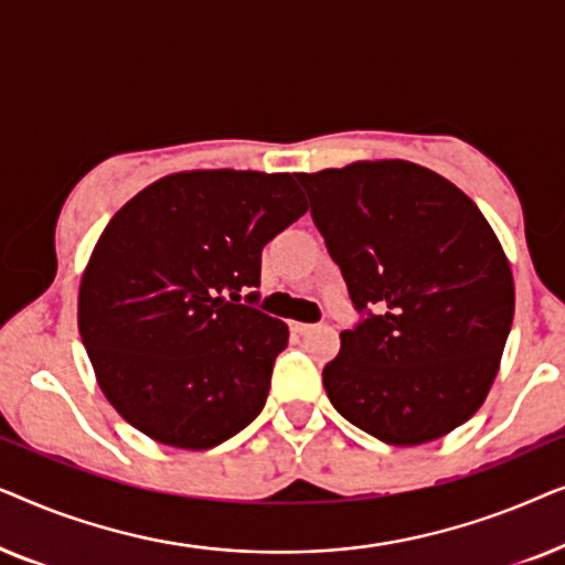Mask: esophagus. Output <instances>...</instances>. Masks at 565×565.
<instances>
[{"instance_id":"obj_1","label":"esophagus","mask_w":565,"mask_h":565,"mask_svg":"<svg viewBox=\"0 0 565 565\" xmlns=\"http://www.w3.org/2000/svg\"><path fill=\"white\" fill-rule=\"evenodd\" d=\"M292 329H296L298 334H308V331H313L316 327H313V323H300V321H296V323H292Z\"/></svg>"}]
</instances>
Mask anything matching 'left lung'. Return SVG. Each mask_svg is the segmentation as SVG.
I'll list each match as a JSON object with an SVG mask.
<instances>
[{"label":"left lung","instance_id":"1","mask_svg":"<svg viewBox=\"0 0 565 565\" xmlns=\"http://www.w3.org/2000/svg\"><path fill=\"white\" fill-rule=\"evenodd\" d=\"M362 319L323 367L331 406L412 447L489 396L514 319L512 267L466 192L412 161L296 174Z\"/></svg>","mask_w":565,"mask_h":565}]
</instances>
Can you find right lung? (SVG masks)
I'll return each mask as SVG.
<instances>
[{"label": "right lung", "instance_id": "add662e5", "mask_svg": "<svg viewBox=\"0 0 565 565\" xmlns=\"http://www.w3.org/2000/svg\"><path fill=\"white\" fill-rule=\"evenodd\" d=\"M308 211L290 174L200 169L130 198L92 252L79 334L122 419L207 450L265 408L288 327L254 308L262 249Z\"/></svg>", "mask_w": 565, "mask_h": 565}]
</instances>
